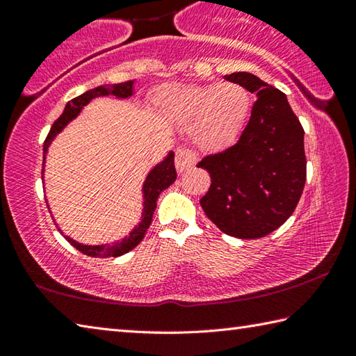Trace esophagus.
<instances>
[{
    "mask_svg": "<svg viewBox=\"0 0 356 356\" xmlns=\"http://www.w3.org/2000/svg\"><path fill=\"white\" fill-rule=\"evenodd\" d=\"M196 154L190 149H184L180 147L176 152V168L179 172H185L188 171L190 168L196 165Z\"/></svg>",
    "mask_w": 356,
    "mask_h": 356,
    "instance_id": "34e87169",
    "label": "esophagus"
}]
</instances>
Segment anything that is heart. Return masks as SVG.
Wrapping results in <instances>:
<instances>
[{"label":"heart","instance_id":"1","mask_svg":"<svg viewBox=\"0 0 356 356\" xmlns=\"http://www.w3.org/2000/svg\"><path fill=\"white\" fill-rule=\"evenodd\" d=\"M156 111L176 119H196L195 140L204 149L231 143L250 110V94L238 83L166 84L155 89Z\"/></svg>","mask_w":356,"mask_h":356}]
</instances>
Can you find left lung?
I'll list each match as a JSON object with an SVG mask.
<instances>
[{
	"mask_svg": "<svg viewBox=\"0 0 356 356\" xmlns=\"http://www.w3.org/2000/svg\"><path fill=\"white\" fill-rule=\"evenodd\" d=\"M225 78L257 99L237 143L197 163L212 179L201 207L227 236L265 237L293 213L303 193L305 130L280 89L248 72Z\"/></svg>",
	"mask_w": 356,
	"mask_h": 356,
	"instance_id": "1",
	"label": "left lung"
}]
</instances>
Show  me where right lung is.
Listing matches in <instances>:
<instances>
[{
  "label": "right lung",
  "instance_id": "add662e5",
  "mask_svg": "<svg viewBox=\"0 0 356 356\" xmlns=\"http://www.w3.org/2000/svg\"><path fill=\"white\" fill-rule=\"evenodd\" d=\"M134 94V80L116 83V84H104V86L94 88L91 91H86L78 97L72 99L67 105H65L64 111L55 122H53L50 131L45 138L44 143V165H45V154L50 146L51 141L55 140V136L61 131L65 125H67L72 119H75L83 106H86L89 102L95 97H102V95H114L118 99H127ZM42 174H44V168H42ZM177 177L176 166H174V154L170 152L166 159L161 163L156 165L152 171L147 174L146 182L143 185V196H144V209L141 215V221L138 222V226L131 231L127 237H124L120 242H116L113 245H81L72 240L69 236H64L59 229V232L63 234L65 240L75 248L83 252V254L91 256V257H118L122 256L125 252H129L135 248V246L141 242L146 236V231L152 222V215L156 207V200H159L160 193L166 190L168 186L174 184V180ZM44 179V176H42Z\"/></svg>",
  "mask_w": 356,
  "mask_h": 356
}]
</instances>
